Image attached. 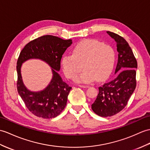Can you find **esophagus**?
<instances>
[{"instance_id":"34e87169","label":"esophagus","mask_w":150,"mask_h":150,"mask_svg":"<svg viewBox=\"0 0 150 150\" xmlns=\"http://www.w3.org/2000/svg\"><path fill=\"white\" fill-rule=\"evenodd\" d=\"M79 87H81V88H88L89 86H85V85H78Z\"/></svg>"}]
</instances>
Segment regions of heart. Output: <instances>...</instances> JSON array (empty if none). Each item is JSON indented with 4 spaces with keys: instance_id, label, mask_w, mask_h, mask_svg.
<instances>
[{
    "instance_id": "obj_1",
    "label": "heart",
    "mask_w": 150,
    "mask_h": 150,
    "mask_svg": "<svg viewBox=\"0 0 150 150\" xmlns=\"http://www.w3.org/2000/svg\"><path fill=\"white\" fill-rule=\"evenodd\" d=\"M116 62V52L110 45L95 40H83L73 49V55H65L61 59V67L68 79L76 76L74 81L79 83L103 81L112 74Z\"/></svg>"
}]
</instances>
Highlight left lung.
Here are the masks:
<instances>
[{
    "label": "left lung",
    "instance_id": "1",
    "mask_svg": "<svg viewBox=\"0 0 150 150\" xmlns=\"http://www.w3.org/2000/svg\"><path fill=\"white\" fill-rule=\"evenodd\" d=\"M116 42L118 60L112 81L99 87L96 99L91 105L93 112L101 117H109L120 112L127 105L136 87L137 62L130 47L123 37L107 31Z\"/></svg>",
    "mask_w": 150,
    "mask_h": 150
}]
</instances>
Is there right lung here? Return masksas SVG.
Returning a JSON list of instances; mask_svg holds the SVG:
<instances>
[{"mask_svg":"<svg viewBox=\"0 0 150 150\" xmlns=\"http://www.w3.org/2000/svg\"><path fill=\"white\" fill-rule=\"evenodd\" d=\"M71 44V40H64L57 36L45 35L30 41L20 52L16 63L17 90L27 109L38 117L44 119L55 117L67 105L71 87L62 81L57 71L60 70L62 55ZM30 58L41 59L52 68V79L42 91H29L22 81L21 67L23 62Z\"/></svg>","mask_w":150,"mask_h":150,"instance_id":"obj_1","label":"right lung"}]
</instances>
